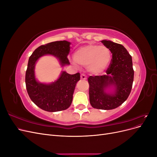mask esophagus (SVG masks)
<instances>
[{"label":"esophagus","mask_w":157,"mask_h":157,"mask_svg":"<svg viewBox=\"0 0 157 157\" xmlns=\"http://www.w3.org/2000/svg\"><path fill=\"white\" fill-rule=\"evenodd\" d=\"M80 78H81V79H82V80H86L87 79L86 76L84 74H82L81 75H80Z\"/></svg>","instance_id":"34e87169"}]
</instances>
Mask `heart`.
<instances>
[{
	"label": "heart",
	"mask_w": 157,
	"mask_h": 157,
	"mask_svg": "<svg viewBox=\"0 0 157 157\" xmlns=\"http://www.w3.org/2000/svg\"><path fill=\"white\" fill-rule=\"evenodd\" d=\"M75 63L87 66L90 73H103L110 64L111 51L105 46L88 44L80 47L74 53Z\"/></svg>",
	"instance_id": "b5f03b06"
}]
</instances>
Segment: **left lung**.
Wrapping results in <instances>:
<instances>
[{
	"label": "left lung",
	"instance_id": "8db88e82",
	"mask_svg": "<svg viewBox=\"0 0 157 157\" xmlns=\"http://www.w3.org/2000/svg\"><path fill=\"white\" fill-rule=\"evenodd\" d=\"M101 42L110 50L112 59L106 75L89 77L90 103L95 109L111 110L129 96L134 72L132 56L124 46L111 40Z\"/></svg>",
	"mask_w": 157,
	"mask_h": 157
}]
</instances>
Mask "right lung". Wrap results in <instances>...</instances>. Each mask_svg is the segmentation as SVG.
Returning <instances> with one entry per match:
<instances>
[{
    "label": "right lung",
    "mask_w": 157,
    "mask_h": 157,
    "mask_svg": "<svg viewBox=\"0 0 157 157\" xmlns=\"http://www.w3.org/2000/svg\"><path fill=\"white\" fill-rule=\"evenodd\" d=\"M70 44L67 40L52 42L38 47L29 57L25 73L27 91L32 101L46 111H60L70 107L80 73L70 75L63 71L54 82L43 83L36 78L35 65L40 58L46 55L56 58L62 67L70 65L67 58Z\"/></svg>",
    "instance_id": "add662e5"
}]
</instances>
